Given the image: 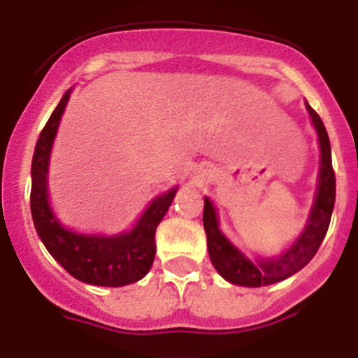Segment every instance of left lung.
Segmentation results:
<instances>
[{"mask_svg":"<svg viewBox=\"0 0 358 358\" xmlns=\"http://www.w3.org/2000/svg\"><path fill=\"white\" fill-rule=\"evenodd\" d=\"M311 122L317 131L320 143V171H318V187L309 218L304 231L300 233L295 244L286 249L276 258H258L251 262L240 253L218 227L216 209L209 198L203 200V229L207 235V251L213 266L225 280L236 286L260 287L286 280L287 276L295 275L302 267L308 266L309 260L317 255L331 220L333 206H335V171L331 165V145L322 120L306 101Z\"/></svg>","mask_w":358,"mask_h":358,"instance_id":"left-lung-1","label":"left lung"}]
</instances>
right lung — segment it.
Returning a JSON list of instances; mask_svg holds the SVG:
<instances>
[{
  "label": "right lung",
  "instance_id": "1",
  "mask_svg": "<svg viewBox=\"0 0 358 358\" xmlns=\"http://www.w3.org/2000/svg\"><path fill=\"white\" fill-rule=\"evenodd\" d=\"M71 91L63 94L36 142L32 156L31 213L38 236L54 260L74 278L92 286L120 287L138 282L149 273L156 255V227L169 211L178 189L160 194L147 207L133 229L122 235H82L59 224L49 203V158L62 114Z\"/></svg>",
  "mask_w": 358,
  "mask_h": 358
}]
</instances>
